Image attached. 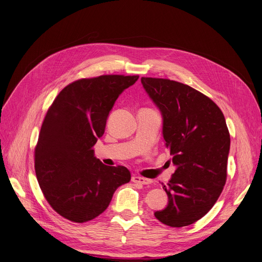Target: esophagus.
<instances>
[{
  "label": "esophagus",
  "instance_id": "obj_1",
  "mask_svg": "<svg viewBox=\"0 0 262 262\" xmlns=\"http://www.w3.org/2000/svg\"><path fill=\"white\" fill-rule=\"evenodd\" d=\"M132 181L135 182V183H140V184H144V185H147V184H150L152 181L151 179H147V178H144V177H141V176H136L134 175L132 177Z\"/></svg>",
  "mask_w": 262,
  "mask_h": 262
}]
</instances>
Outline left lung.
Instances as JSON below:
<instances>
[{
  "mask_svg": "<svg viewBox=\"0 0 262 262\" xmlns=\"http://www.w3.org/2000/svg\"><path fill=\"white\" fill-rule=\"evenodd\" d=\"M141 81L161 112L162 134L176 166L163 188L168 204L155 216L170 227L191 225L213 207L226 182L230 135L225 117L210 98L189 85Z\"/></svg>",
  "mask_w": 262,
  "mask_h": 262,
  "instance_id": "left-lung-1",
  "label": "left lung"
}]
</instances>
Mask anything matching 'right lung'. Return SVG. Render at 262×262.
Listing matches in <instances>:
<instances>
[{
	"instance_id": "right-lung-1",
	"label": "right lung",
	"mask_w": 262,
	"mask_h": 262,
	"mask_svg": "<svg viewBox=\"0 0 262 262\" xmlns=\"http://www.w3.org/2000/svg\"><path fill=\"white\" fill-rule=\"evenodd\" d=\"M139 76L82 79L61 91L47 115L35 148V171L40 189L58 214L84 223L100 215L118 186L131 179L124 166H107L94 146L119 95Z\"/></svg>"
}]
</instances>
